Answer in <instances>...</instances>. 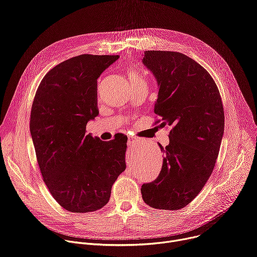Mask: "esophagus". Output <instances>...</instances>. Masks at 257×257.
Instances as JSON below:
<instances>
[{"label": "esophagus", "mask_w": 257, "mask_h": 257, "mask_svg": "<svg viewBox=\"0 0 257 257\" xmlns=\"http://www.w3.org/2000/svg\"><path fill=\"white\" fill-rule=\"evenodd\" d=\"M128 142H129L130 145H136V144H137V140H136V139H133V138L129 139Z\"/></svg>", "instance_id": "obj_1"}]
</instances>
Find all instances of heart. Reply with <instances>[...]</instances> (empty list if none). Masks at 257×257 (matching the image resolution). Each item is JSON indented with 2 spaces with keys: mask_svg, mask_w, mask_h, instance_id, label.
I'll return each mask as SVG.
<instances>
[{
  "mask_svg": "<svg viewBox=\"0 0 257 257\" xmlns=\"http://www.w3.org/2000/svg\"><path fill=\"white\" fill-rule=\"evenodd\" d=\"M129 76H138V75H136L133 71H131V72L129 73Z\"/></svg>",
  "mask_w": 257,
  "mask_h": 257,
  "instance_id": "obj_1",
  "label": "heart"
}]
</instances>
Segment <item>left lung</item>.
<instances>
[{"label": "left lung", "instance_id": "8db88e82", "mask_svg": "<svg viewBox=\"0 0 257 257\" xmlns=\"http://www.w3.org/2000/svg\"><path fill=\"white\" fill-rule=\"evenodd\" d=\"M142 63L159 84L155 124L172 126L159 177L141 186L144 202L176 210L189 204L210 177L224 134L222 97L209 73L178 52L146 51Z\"/></svg>", "mask_w": 257, "mask_h": 257}]
</instances>
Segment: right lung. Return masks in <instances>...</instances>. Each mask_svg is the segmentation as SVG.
<instances>
[{
	"label": "right lung",
	"mask_w": 257,
	"mask_h": 257,
	"mask_svg": "<svg viewBox=\"0 0 257 257\" xmlns=\"http://www.w3.org/2000/svg\"><path fill=\"white\" fill-rule=\"evenodd\" d=\"M118 58L68 59L47 73L33 98L29 126L36 160L50 193L68 211L103 207L126 169L127 136L102 141L85 134L87 122L98 115L97 78Z\"/></svg>",
	"instance_id": "1"
}]
</instances>
